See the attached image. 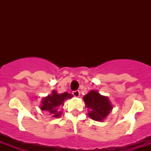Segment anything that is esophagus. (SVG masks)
Returning <instances> with one entry per match:
<instances>
[{
	"mask_svg": "<svg viewBox=\"0 0 151 151\" xmlns=\"http://www.w3.org/2000/svg\"><path fill=\"white\" fill-rule=\"evenodd\" d=\"M72 93H73V95L75 97H79V96H80V92H79V91H73V92H72Z\"/></svg>",
	"mask_w": 151,
	"mask_h": 151,
	"instance_id": "1",
	"label": "esophagus"
}]
</instances>
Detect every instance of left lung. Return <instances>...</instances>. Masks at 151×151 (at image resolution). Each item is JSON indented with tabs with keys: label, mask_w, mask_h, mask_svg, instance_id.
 I'll return each instance as SVG.
<instances>
[{
	"label": "left lung",
	"mask_w": 151,
	"mask_h": 151,
	"mask_svg": "<svg viewBox=\"0 0 151 151\" xmlns=\"http://www.w3.org/2000/svg\"><path fill=\"white\" fill-rule=\"evenodd\" d=\"M85 106L88 110V117L94 121L103 122L112 111L113 105L109 98L102 96L96 90H91L83 96Z\"/></svg>",
	"instance_id": "8db88e82"
}]
</instances>
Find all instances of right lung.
<instances>
[{
  "mask_svg": "<svg viewBox=\"0 0 151 151\" xmlns=\"http://www.w3.org/2000/svg\"><path fill=\"white\" fill-rule=\"evenodd\" d=\"M73 96L68 92H64L59 94L56 91L52 90L51 95L48 96L43 97L41 100V104L40 106L41 110L48 111L52 117L58 118L62 114L61 111H59V108L64 105V101L66 99H71Z\"/></svg>",
  "mask_w": 151,
  "mask_h": 151,
  "instance_id": "1",
  "label": "right lung"
}]
</instances>
